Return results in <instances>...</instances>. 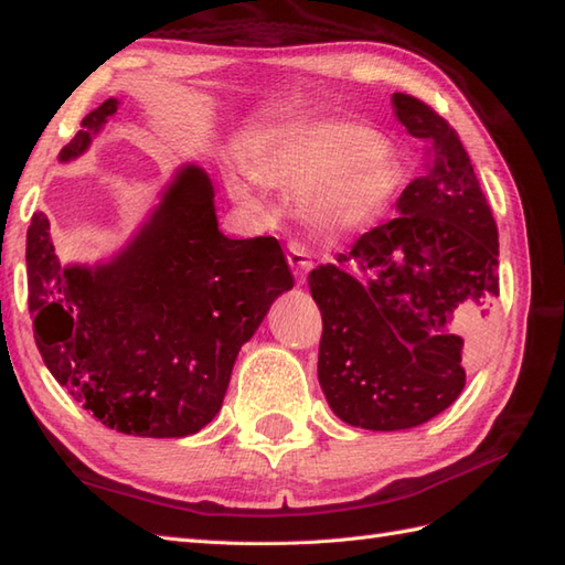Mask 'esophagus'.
<instances>
[{"instance_id": "1", "label": "esophagus", "mask_w": 565, "mask_h": 565, "mask_svg": "<svg viewBox=\"0 0 565 565\" xmlns=\"http://www.w3.org/2000/svg\"><path fill=\"white\" fill-rule=\"evenodd\" d=\"M286 259H289L296 276H306L310 269H313V259H310V252L301 239H291L289 247H286Z\"/></svg>"}]
</instances>
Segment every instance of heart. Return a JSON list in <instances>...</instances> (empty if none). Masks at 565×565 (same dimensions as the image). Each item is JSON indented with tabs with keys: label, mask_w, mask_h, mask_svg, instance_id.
Masks as SVG:
<instances>
[{
	"label": "heart",
	"mask_w": 565,
	"mask_h": 565,
	"mask_svg": "<svg viewBox=\"0 0 565 565\" xmlns=\"http://www.w3.org/2000/svg\"><path fill=\"white\" fill-rule=\"evenodd\" d=\"M247 174L259 184L305 189L303 209L322 225H354L374 215L401 186L403 164L374 130L340 121H308L264 130L247 150ZM233 199L264 213L248 177H231Z\"/></svg>",
	"instance_id": "obj_1"
}]
</instances>
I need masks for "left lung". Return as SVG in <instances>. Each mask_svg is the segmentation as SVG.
<instances>
[{
	"label": "left lung",
	"instance_id": "obj_1",
	"mask_svg": "<svg viewBox=\"0 0 565 565\" xmlns=\"http://www.w3.org/2000/svg\"><path fill=\"white\" fill-rule=\"evenodd\" d=\"M393 106L429 146L425 174L403 189L398 218L308 276L320 388L347 425L374 431L417 427L459 398L466 344L447 322L500 296L498 225L459 136L411 94L395 92Z\"/></svg>",
	"mask_w": 565,
	"mask_h": 565
}]
</instances>
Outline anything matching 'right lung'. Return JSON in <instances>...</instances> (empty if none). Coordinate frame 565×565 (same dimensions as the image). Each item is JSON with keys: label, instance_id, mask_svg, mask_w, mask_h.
<instances>
[{"label": "right lung", "instance_id": "1", "mask_svg": "<svg viewBox=\"0 0 565 565\" xmlns=\"http://www.w3.org/2000/svg\"><path fill=\"white\" fill-rule=\"evenodd\" d=\"M106 99L60 150L70 162L116 114ZM29 313L47 371L84 411L124 435L186 437L221 411L243 347L289 291L294 276L276 237L218 231L213 184L186 164L121 255L63 267L51 221L26 235Z\"/></svg>", "mask_w": 565, "mask_h": 565}]
</instances>
